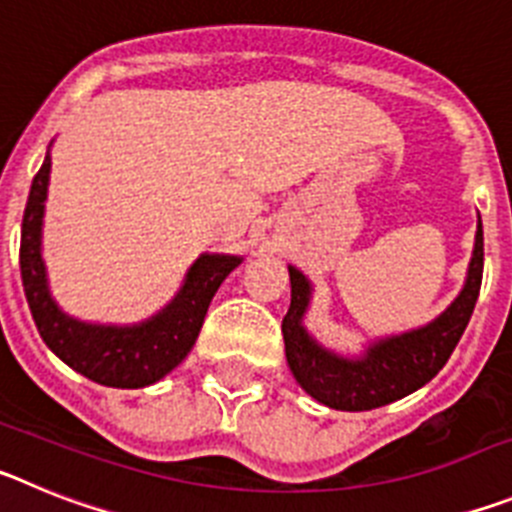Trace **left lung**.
<instances>
[{"label":"left lung","mask_w":512,"mask_h":512,"mask_svg":"<svg viewBox=\"0 0 512 512\" xmlns=\"http://www.w3.org/2000/svg\"><path fill=\"white\" fill-rule=\"evenodd\" d=\"M482 269H485V238L479 220L467 284L451 302L449 310L425 328L379 341L366 351L364 359L351 361L320 348L305 333L302 315L310 302V284L295 266H289L292 302L282 320L289 369L307 395L336 410L382 408L420 390L446 366L461 333L467 330L482 287Z\"/></svg>","instance_id":"1"}]
</instances>
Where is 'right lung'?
<instances>
[{
  "label": "right lung",
  "mask_w": 512,
  "mask_h": 512,
  "mask_svg": "<svg viewBox=\"0 0 512 512\" xmlns=\"http://www.w3.org/2000/svg\"><path fill=\"white\" fill-rule=\"evenodd\" d=\"M48 174H51V156H45L33 179L20 235L22 287L40 338L58 359L97 384L135 390L158 382L192 351L217 287L243 259L205 253L189 269L187 282L176 300L143 325L112 328V325L79 323L58 310L45 284L40 225H43Z\"/></svg>",
  "instance_id": "add662e5"
}]
</instances>
